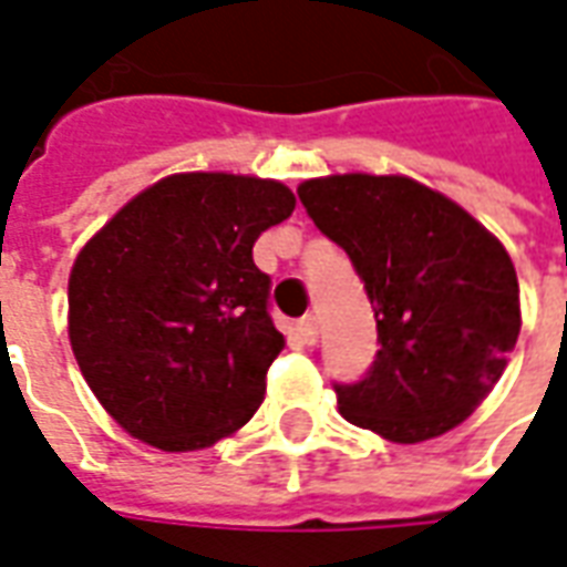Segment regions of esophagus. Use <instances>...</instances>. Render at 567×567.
<instances>
[{
	"mask_svg": "<svg viewBox=\"0 0 567 567\" xmlns=\"http://www.w3.org/2000/svg\"><path fill=\"white\" fill-rule=\"evenodd\" d=\"M297 333H300V340L307 346H312L319 340V319L316 316H307V319L297 321Z\"/></svg>",
	"mask_w": 567,
	"mask_h": 567,
	"instance_id": "1",
	"label": "esophagus"
}]
</instances>
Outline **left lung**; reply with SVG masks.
Segmentation results:
<instances>
[{"mask_svg": "<svg viewBox=\"0 0 567 567\" xmlns=\"http://www.w3.org/2000/svg\"><path fill=\"white\" fill-rule=\"evenodd\" d=\"M300 203L346 248L377 316V361L337 385L340 416L392 443L440 437L483 404L519 328V282L471 212L406 175L309 178Z\"/></svg>", "mask_w": 567, "mask_h": 567, "instance_id": "left-lung-1", "label": "left lung"}]
</instances>
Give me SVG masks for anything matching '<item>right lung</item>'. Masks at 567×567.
I'll use <instances>...</instances> for the list:
<instances>
[{
    "label": "right lung",
    "instance_id": "add662e5",
    "mask_svg": "<svg viewBox=\"0 0 567 567\" xmlns=\"http://www.w3.org/2000/svg\"><path fill=\"white\" fill-rule=\"evenodd\" d=\"M295 203L272 178L175 173L81 248L69 272V343L130 437L163 452L206 450L255 416L285 337L251 246Z\"/></svg>",
    "mask_w": 567,
    "mask_h": 567
}]
</instances>
